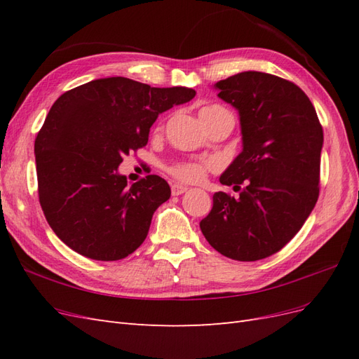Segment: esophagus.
<instances>
[{"instance_id": "esophagus-1", "label": "esophagus", "mask_w": 359, "mask_h": 359, "mask_svg": "<svg viewBox=\"0 0 359 359\" xmlns=\"http://www.w3.org/2000/svg\"><path fill=\"white\" fill-rule=\"evenodd\" d=\"M186 191H187V187L181 186V184H173V186H172V194H173V196H180V194L186 193Z\"/></svg>"}]
</instances>
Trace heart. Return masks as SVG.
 <instances>
[{"label": "heart", "instance_id": "1", "mask_svg": "<svg viewBox=\"0 0 359 359\" xmlns=\"http://www.w3.org/2000/svg\"><path fill=\"white\" fill-rule=\"evenodd\" d=\"M224 109L220 104H211L202 107L201 114L205 112H214ZM217 168V163L214 160H199V161H181L169 168V173L172 177H175L181 182L187 184H196L205 180L206 173L210 170H214Z\"/></svg>", "mask_w": 359, "mask_h": 359}]
</instances>
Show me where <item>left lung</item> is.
<instances>
[{
	"instance_id": "8db88e82",
	"label": "left lung",
	"mask_w": 359,
	"mask_h": 359,
	"mask_svg": "<svg viewBox=\"0 0 359 359\" xmlns=\"http://www.w3.org/2000/svg\"><path fill=\"white\" fill-rule=\"evenodd\" d=\"M214 86L240 114L243 151L220 177L240 198L214 193L201 231L223 256L253 262L283 248L316 205L323 130L306 93L278 76L243 72Z\"/></svg>"
}]
</instances>
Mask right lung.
<instances>
[{"label":"right lung","instance_id":"1","mask_svg":"<svg viewBox=\"0 0 359 359\" xmlns=\"http://www.w3.org/2000/svg\"><path fill=\"white\" fill-rule=\"evenodd\" d=\"M194 95L186 86L153 88L116 76L58 97L34 154L41 210L64 244L107 262L127 257L145 241L170 187L158 175L128 186L118 166L130 151L147 145L158 114Z\"/></svg>","mask_w":359,"mask_h":359}]
</instances>
